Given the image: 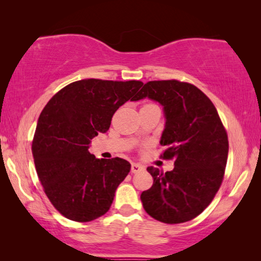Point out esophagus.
Returning a JSON list of instances; mask_svg holds the SVG:
<instances>
[{
	"instance_id": "obj_1",
	"label": "esophagus",
	"mask_w": 261,
	"mask_h": 261,
	"mask_svg": "<svg viewBox=\"0 0 261 261\" xmlns=\"http://www.w3.org/2000/svg\"><path fill=\"white\" fill-rule=\"evenodd\" d=\"M143 170H145V168L141 165H139V163H132V166H131L132 173L137 174V173H140V171H143Z\"/></svg>"
}]
</instances>
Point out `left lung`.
Instances as JSON below:
<instances>
[{"instance_id":"obj_1","label":"left lung","mask_w":261,"mask_h":261,"mask_svg":"<svg viewBox=\"0 0 261 261\" xmlns=\"http://www.w3.org/2000/svg\"><path fill=\"white\" fill-rule=\"evenodd\" d=\"M149 98L163 106L166 126L161 158L174 159L171 171L148 167L151 189L141 193L144 210L163 223H183L202 213L219 191L228 159V136L218 110L192 84L171 79L145 84L134 101Z\"/></svg>"}]
</instances>
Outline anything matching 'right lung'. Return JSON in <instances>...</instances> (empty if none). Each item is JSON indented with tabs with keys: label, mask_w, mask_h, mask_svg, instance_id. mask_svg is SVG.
<instances>
[{
	"label": "right lung",
	"mask_w": 261,
	"mask_h": 261,
	"mask_svg": "<svg viewBox=\"0 0 261 261\" xmlns=\"http://www.w3.org/2000/svg\"><path fill=\"white\" fill-rule=\"evenodd\" d=\"M141 86L139 81L83 79L62 88L42 109L32 141L35 169L48 199L67 219L88 222L112 206L131 165L121 158L100 160L88 146Z\"/></svg>",
	"instance_id": "add662e5"
}]
</instances>
